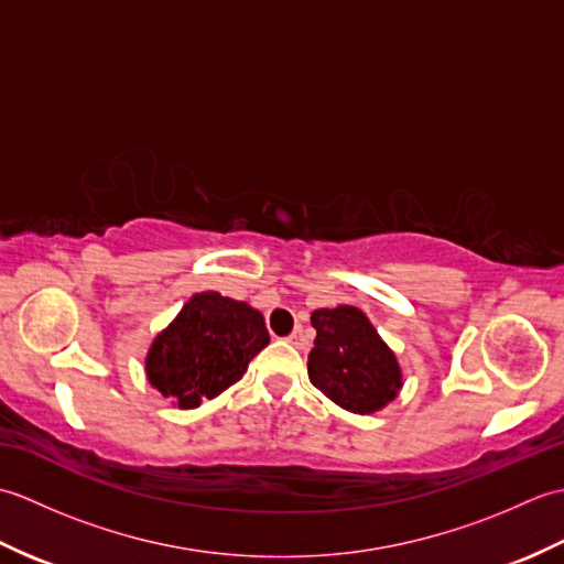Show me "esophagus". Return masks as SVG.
Segmentation results:
<instances>
[{
	"instance_id": "34e87169",
	"label": "esophagus",
	"mask_w": 564,
	"mask_h": 564,
	"mask_svg": "<svg viewBox=\"0 0 564 564\" xmlns=\"http://www.w3.org/2000/svg\"><path fill=\"white\" fill-rule=\"evenodd\" d=\"M289 341H291L293 346H297V349H303V346H305V339H303V329L297 327V329L291 334V337H289Z\"/></svg>"
}]
</instances>
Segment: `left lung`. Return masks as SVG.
Instances as JSON below:
<instances>
[{
    "label": "left lung",
    "instance_id": "1",
    "mask_svg": "<svg viewBox=\"0 0 564 564\" xmlns=\"http://www.w3.org/2000/svg\"><path fill=\"white\" fill-rule=\"evenodd\" d=\"M310 322L317 329L307 356L310 382L346 412L386 410L402 390V368L364 310L322 307Z\"/></svg>",
    "mask_w": 564,
    "mask_h": 564
}]
</instances>
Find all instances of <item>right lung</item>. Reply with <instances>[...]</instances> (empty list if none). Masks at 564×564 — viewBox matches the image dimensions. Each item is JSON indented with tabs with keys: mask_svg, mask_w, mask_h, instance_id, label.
I'll use <instances>...</instances> for the list:
<instances>
[{
	"mask_svg": "<svg viewBox=\"0 0 564 564\" xmlns=\"http://www.w3.org/2000/svg\"><path fill=\"white\" fill-rule=\"evenodd\" d=\"M269 341L257 307L218 291L194 293L152 339L145 376L178 410H196L203 400H215L235 386Z\"/></svg>",
	"mask_w": 564,
	"mask_h": 564,
	"instance_id": "1",
	"label": "right lung"
}]
</instances>
